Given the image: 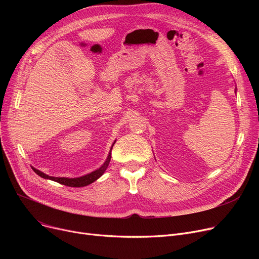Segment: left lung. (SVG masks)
<instances>
[{
    "instance_id": "1",
    "label": "left lung",
    "mask_w": 259,
    "mask_h": 259,
    "mask_svg": "<svg viewBox=\"0 0 259 259\" xmlns=\"http://www.w3.org/2000/svg\"><path fill=\"white\" fill-rule=\"evenodd\" d=\"M235 92H236V89H235Z\"/></svg>"
}]
</instances>
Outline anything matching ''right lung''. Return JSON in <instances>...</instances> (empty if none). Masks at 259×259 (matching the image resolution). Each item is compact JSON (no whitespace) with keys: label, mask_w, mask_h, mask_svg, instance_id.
Returning a JSON list of instances; mask_svg holds the SVG:
<instances>
[{"label":"right lung","mask_w":259,"mask_h":259,"mask_svg":"<svg viewBox=\"0 0 259 259\" xmlns=\"http://www.w3.org/2000/svg\"><path fill=\"white\" fill-rule=\"evenodd\" d=\"M116 141L113 142L111 148H110V151H109V154L105 160L104 164L97 170L92 171L91 173H88L86 175H83L80 176V178H74V179H70V178H53V176H49L47 174H45L44 172L39 171L35 168H32L33 171L38 175L40 176V178L43 179H46V180H50V181H53V182H57L59 184H62V185H65V186H68V187H85V186H88L90 184H92L93 182H95L97 180H99L101 176L105 173L106 169L108 168L109 166V162H110V159H111V150L113 148V145L115 144Z\"/></svg>","instance_id":"obj_1"}]
</instances>
